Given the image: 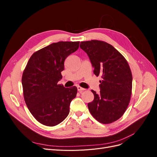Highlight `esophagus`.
I'll return each mask as SVG.
<instances>
[{"label": "esophagus", "mask_w": 157, "mask_h": 157, "mask_svg": "<svg viewBox=\"0 0 157 157\" xmlns=\"http://www.w3.org/2000/svg\"><path fill=\"white\" fill-rule=\"evenodd\" d=\"M77 90H78V91L81 92V91H84V90H85L86 89L83 88H82V87H80V86H77Z\"/></svg>", "instance_id": "obj_1"}]
</instances>
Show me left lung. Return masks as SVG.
Masks as SVG:
<instances>
[{
    "label": "left lung",
    "mask_w": 157,
    "mask_h": 157,
    "mask_svg": "<svg viewBox=\"0 0 157 157\" xmlns=\"http://www.w3.org/2000/svg\"><path fill=\"white\" fill-rule=\"evenodd\" d=\"M80 48L89 57L94 73L100 75V93L91 90L93 101L88 103L92 115L102 124L120 118L129 104L132 75L127 61L119 52L105 42L92 40L80 42Z\"/></svg>",
    "instance_id": "1"
}]
</instances>
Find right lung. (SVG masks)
<instances>
[{"label": "right lung", "mask_w": 157, "mask_h": 157, "mask_svg": "<svg viewBox=\"0 0 157 157\" xmlns=\"http://www.w3.org/2000/svg\"><path fill=\"white\" fill-rule=\"evenodd\" d=\"M80 42L52 43L33 54L22 75L23 96L32 115L41 124L54 126L69 113L71 101L76 97V86L58 84L62 78L64 61L77 51Z\"/></svg>", "instance_id": "obj_1"}]
</instances>
